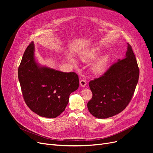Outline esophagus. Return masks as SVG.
I'll return each mask as SVG.
<instances>
[{
  "label": "esophagus",
  "instance_id": "obj_1",
  "mask_svg": "<svg viewBox=\"0 0 153 153\" xmlns=\"http://www.w3.org/2000/svg\"><path fill=\"white\" fill-rule=\"evenodd\" d=\"M80 85H81L82 87H84L87 84V82H86V81L85 79H81L80 80Z\"/></svg>",
  "mask_w": 153,
  "mask_h": 153
}]
</instances>
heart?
<instances>
[{"label": "heart", "mask_w": 153, "mask_h": 153, "mask_svg": "<svg viewBox=\"0 0 153 153\" xmlns=\"http://www.w3.org/2000/svg\"><path fill=\"white\" fill-rule=\"evenodd\" d=\"M101 49L100 47H95L91 49L84 51L80 54V58L84 62L91 61L96 58H97L100 55ZM111 59V57L109 54H105L98 59L96 60L92 64V69L96 74H101L105 71L108 64H109ZM71 62L74 64H76V62L71 59Z\"/></svg>", "instance_id": "1"}]
</instances>
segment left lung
Listing matches in <instances>:
<instances>
[{
    "mask_svg": "<svg viewBox=\"0 0 153 153\" xmlns=\"http://www.w3.org/2000/svg\"><path fill=\"white\" fill-rule=\"evenodd\" d=\"M140 71L132 48L128 43L125 58L118 59L101 77L89 82L92 97L87 103L90 113L107 118L122 111L131 101Z\"/></svg>",
    "mask_w": 153,
    "mask_h": 153,
    "instance_id": "obj_1",
    "label": "left lung"
}]
</instances>
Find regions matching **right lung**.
Segmentation results:
<instances>
[{
	"label": "right lung",
	"instance_id": "add662e5",
	"mask_svg": "<svg viewBox=\"0 0 153 153\" xmlns=\"http://www.w3.org/2000/svg\"><path fill=\"white\" fill-rule=\"evenodd\" d=\"M31 42L23 54L18 70L23 97L27 106L37 115L56 118L65 110L70 94L79 87L75 72H63L36 62Z\"/></svg>",
	"mask_w": 153,
	"mask_h": 153
}]
</instances>
